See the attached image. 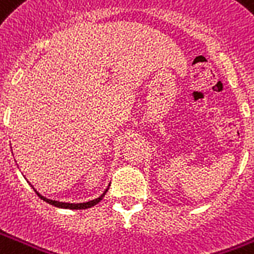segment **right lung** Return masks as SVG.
I'll use <instances>...</instances> for the list:
<instances>
[{"label": "right lung", "instance_id": "1", "mask_svg": "<svg viewBox=\"0 0 254 254\" xmlns=\"http://www.w3.org/2000/svg\"><path fill=\"white\" fill-rule=\"evenodd\" d=\"M110 184L108 185V188H106L105 190H104V193H102L101 196L97 197V198H94V200H90V201H86V202H80V204H71V202H63V201H56V200H50V198H46V197H44L42 194H40L38 191L34 189V187H32L33 189H34V191H36L37 194H38V197L41 198V200H44L45 202H48V204L53 205V206H56V208H63V209H73V210H77V209H88V208H92V206H94V205H97L100 201L104 198V196L106 194V191H108V189H109Z\"/></svg>", "mask_w": 254, "mask_h": 254}]
</instances>
